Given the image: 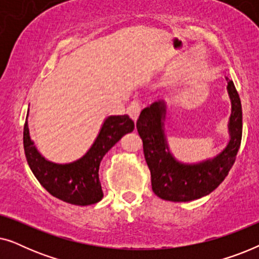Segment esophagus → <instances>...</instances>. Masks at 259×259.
<instances>
[{
    "mask_svg": "<svg viewBox=\"0 0 259 259\" xmlns=\"http://www.w3.org/2000/svg\"><path fill=\"white\" fill-rule=\"evenodd\" d=\"M140 112H141V105H140V102H138V101H133L132 104L128 106V108H127V114L131 116V119H132L134 122L137 121Z\"/></svg>",
    "mask_w": 259,
    "mask_h": 259,
    "instance_id": "1",
    "label": "esophagus"
}]
</instances>
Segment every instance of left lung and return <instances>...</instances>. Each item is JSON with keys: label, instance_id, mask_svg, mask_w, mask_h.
<instances>
[{"label": "left lung", "instance_id": "left-lung-1", "mask_svg": "<svg viewBox=\"0 0 259 259\" xmlns=\"http://www.w3.org/2000/svg\"><path fill=\"white\" fill-rule=\"evenodd\" d=\"M232 112L230 116L228 146L217 157L199 164L185 165L177 161L168 152L164 133L166 105L158 101L141 111L137 121L143 140L144 154L151 171L152 190L168 201H190L207 196L221 185L235 164L242 141V104L232 80L228 81Z\"/></svg>", "mask_w": 259, "mask_h": 259}]
</instances>
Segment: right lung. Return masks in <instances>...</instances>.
Returning <instances> with one entry per match:
<instances>
[{
    "label": "right lung",
    "mask_w": 259,
    "mask_h": 259,
    "mask_svg": "<svg viewBox=\"0 0 259 259\" xmlns=\"http://www.w3.org/2000/svg\"><path fill=\"white\" fill-rule=\"evenodd\" d=\"M133 130L134 121L128 115L108 116L90 151L79 160L62 165L46 160L38 153L30 140L26 120L23 128L24 153L31 172L52 196L66 203L84 206L102 199L104 193L99 180L100 162L121 137Z\"/></svg>",
    "instance_id": "add662e5"
}]
</instances>
